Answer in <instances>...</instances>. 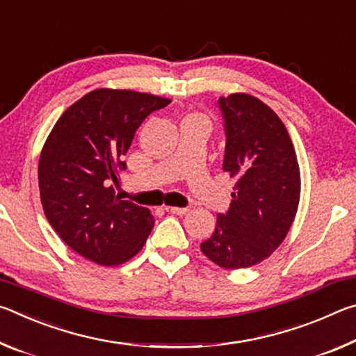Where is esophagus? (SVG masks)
<instances>
[{"mask_svg":"<svg viewBox=\"0 0 356 356\" xmlns=\"http://www.w3.org/2000/svg\"><path fill=\"white\" fill-rule=\"evenodd\" d=\"M165 210L168 213H174V215H186L190 212L188 207H171V206H166Z\"/></svg>","mask_w":356,"mask_h":356,"instance_id":"esophagus-1","label":"esophagus"}]
</instances>
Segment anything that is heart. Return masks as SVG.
<instances>
[{"label": "heart", "mask_w": 356, "mask_h": 356, "mask_svg": "<svg viewBox=\"0 0 356 356\" xmlns=\"http://www.w3.org/2000/svg\"><path fill=\"white\" fill-rule=\"evenodd\" d=\"M186 119H188V120H200V122H204V124L209 125L206 116H202V114H191V116H188Z\"/></svg>", "instance_id": "obj_1"}]
</instances>
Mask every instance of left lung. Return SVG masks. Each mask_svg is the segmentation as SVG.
<instances>
[{
  "mask_svg": "<svg viewBox=\"0 0 356 356\" xmlns=\"http://www.w3.org/2000/svg\"><path fill=\"white\" fill-rule=\"evenodd\" d=\"M226 150L222 171L236 180L231 207L201 251L226 270L262 262L291 229L300 201V168L287 129L250 94L220 97Z\"/></svg>",
  "mask_w": 356,
  "mask_h": 356,
  "instance_id": "obj_1",
  "label": "left lung"
}]
</instances>
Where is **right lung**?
<instances>
[{"instance_id":"1","label":"right lung","mask_w":356,"mask_h":356,"mask_svg":"<svg viewBox=\"0 0 356 356\" xmlns=\"http://www.w3.org/2000/svg\"><path fill=\"white\" fill-rule=\"evenodd\" d=\"M154 94L95 89L69 106L39 160V190L48 222L78 254L113 267L130 261L154 227L149 209L116 195L135 131L170 104Z\"/></svg>"}]
</instances>
